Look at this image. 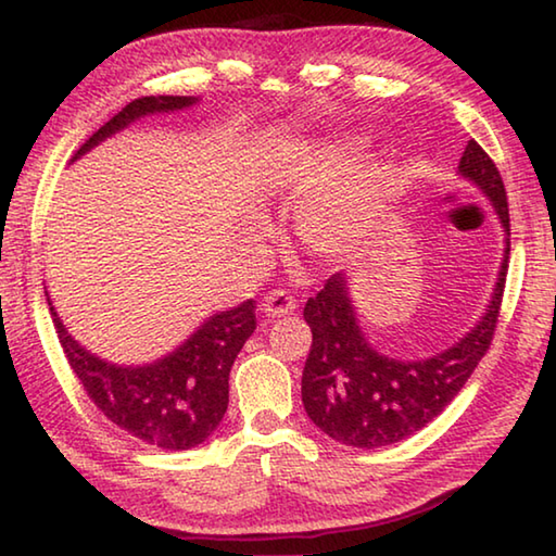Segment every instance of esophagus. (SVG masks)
I'll return each mask as SVG.
<instances>
[{"label": "esophagus", "instance_id": "obj_1", "mask_svg": "<svg viewBox=\"0 0 556 556\" xmlns=\"http://www.w3.org/2000/svg\"><path fill=\"white\" fill-rule=\"evenodd\" d=\"M296 308V299L287 294L285 289H275L269 291V294L262 299V314L269 316V318H277V316H287Z\"/></svg>", "mask_w": 556, "mask_h": 556}]
</instances>
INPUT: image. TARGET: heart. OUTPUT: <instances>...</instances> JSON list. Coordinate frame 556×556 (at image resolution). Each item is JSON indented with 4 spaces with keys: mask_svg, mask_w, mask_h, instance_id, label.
Listing matches in <instances>:
<instances>
[{
    "mask_svg": "<svg viewBox=\"0 0 556 556\" xmlns=\"http://www.w3.org/2000/svg\"><path fill=\"white\" fill-rule=\"evenodd\" d=\"M351 228V211L343 201H318L304 213V240L316 255H336L341 252Z\"/></svg>",
    "mask_w": 556,
    "mask_h": 556,
    "instance_id": "1",
    "label": "heart"
}]
</instances>
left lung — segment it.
Returning a JSON list of instances; mask_svg holds the SVG:
<instances>
[{"label":"left lung","instance_id":"obj_1","mask_svg":"<svg viewBox=\"0 0 556 556\" xmlns=\"http://www.w3.org/2000/svg\"><path fill=\"white\" fill-rule=\"evenodd\" d=\"M458 172L491 195L507 232L493 301L466 338L427 361H394L363 338L343 275H333L306 301L304 318L314 338L301 400L314 425L345 446L378 448L417 434L448 407L493 343L510 260V208L503 176L476 139H468Z\"/></svg>","mask_w":556,"mask_h":556}]
</instances>
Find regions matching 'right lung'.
Here are the masks:
<instances>
[{"mask_svg": "<svg viewBox=\"0 0 556 556\" xmlns=\"http://www.w3.org/2000/svg\"><path fill=\"white\" fill-rule=\"evenodd\" d=\"M195 98L149 96L131 100L105 122L73 159L86 154L102 139L125 129L129 122L149 112L181 110ZM51 306V304H49ZM255 301L215 314L176 353L144 368H117L78 345L65 331L59 314L53 326L71 370L80 380L90 402L112 425L144 444L166 451L199 446L223 421L228 409V378L244 341L255 333Z\"/></svg>", "mask_w": 556, "mask_h": 556, "instance_id": "obj_1", "label": "right lung"}]
</instances>
